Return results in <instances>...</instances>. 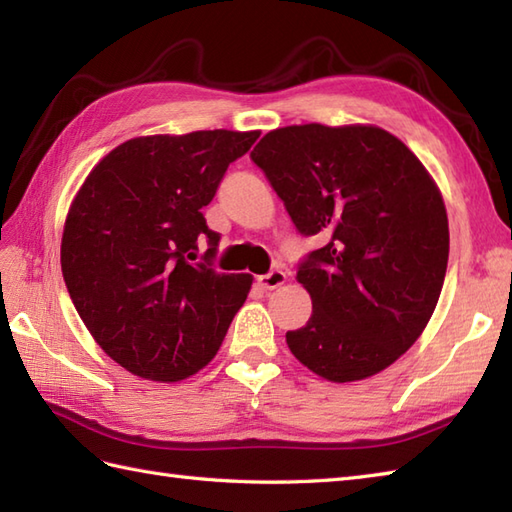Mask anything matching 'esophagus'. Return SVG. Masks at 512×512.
Segmentation results:
<instances>
[{
    "label": "esophagus",
    "instance_id": "34e87169",
    "mask_svg": "<svg viewBox=\"0 0 512 512\" xmlns=\"http://www.w3.org/2000/svg\"><path fill=\"white\" fill-rule=\"evenodd\" d=\"M257 284L262 286L264 290H275V288L286 284V273H284V270H270L268 275L257 277Z\"/></svg>",
    "mask_w": 512,
    "mask_h": 512
}]
</instances>
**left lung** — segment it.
Here are the masks:
<instances>
[{"label":"left lung","instance_id":"8db88e82","mask_svg":"<svg viewBox=\"0 0 512 512\" xmlns=\"http://www.w3.org/2000/svg\"><path fill=\"white\" fill-rule=\"evenodd\" d=\"M301 235L312 317L286 332L301 365L332 383L383 372L418 341L449 262L442 193L416 154L376 125H290L253 149Z\"/></svg>","mask_w":512,"mask_h":512}]
</instances>
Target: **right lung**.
<instances>
[{
    "label": "right lung",
    "mask_w": 512,
    "mask_h": 512,
    "mask_svg": "<svg viewBox=\"0 0 512 512\" xmlns=\"http://www.w3.org/2000/svg\"><path fill=\"white\" fill-rule=\"evenodd\" d=\"M259 132L156 134L112 149L74 195L61 239L70 299L101 350L134 376L178 383L220 350L253 286L198 257L220 235L202 209Z\"/></svg>",
    "instance_id": "obj_1"
}]
</instances>
